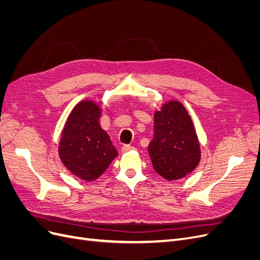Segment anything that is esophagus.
I'll list each match as a JSON object with an SVG mask.
<instances>
[{
  "label": "esophagus",
  "mask_w": 260,
  "mask_h": 260,
  "mask_svg": "<svg viewBox=\"0 0 260 260\" xmlns=\"http://www.w3.org/2000/svg\"><path fill=\"white\" fill-rule=\"evenodd\" d=\"M131 149H133L132 146H130V145H123V146L121 147V152H122V153H127V152L131 151Z\"/></svg>",
  "instance_id": "1"
}]
</instances>
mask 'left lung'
<instances>
[{
    "label": "left lung",
    "instance_id": "left-lung-1",
    "mask_svg": "<svg viewBox=\"0 0 260 260\" xmlns=\"http://www.w3.org/2000/svg\"><path fill=\"white\" fill-rule=\"evenodd\" d=\"M148 155L154 170L168 181L184 178L200 164L199 138L190 115L179 101H168L155 112Z\"/></svg>",
    "mask_w": 260,
    "mask_h": 260
}]
</instances>
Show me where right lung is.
Here are the masks:
<instances>
[{"label": "right lung", "instance_id": "1", "mask_svg": "<svg viewBox=\"0 0 260 260\" xmlns=\"http://www.w3.org/2000/svg\"><path fill=\"white\" fill-rule=\"evenodd\" d=\"M102 111L92 100H83L69 114L58 146L59 158L76 177L96 180L118 155L111 138L101 128Z\"/></svg>", "mask_w": 260, "mask_h": 260}]
</instances>
